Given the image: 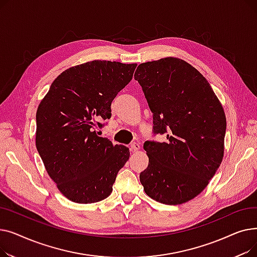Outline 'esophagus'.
<instances>
[{
    "label": "esophagus",
    "mask_w": 257,
    "mask_h": 257,
    "mask_svg": "<svg viewBox=\"0 0 257 257\" xmlns=\"http://www.w3.org/2000/svg\"><path fill=\"white\" fill-rule=\"evenodd\" d=\"M141 149V146H140V144H138V143H133V144H131V146H130V150H131V152H137V151H139Z\"/></svg>",
    "instance_id": "esophagus-1"
}]
</instances>
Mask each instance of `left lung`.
Instances as JSON below:
<instances>
[{"mask_svg": "<svg viewBox=\"0 0 257 257\" xmlns=\"http://www.w3.org/2000/svg\"><path fill=\"white\" fill-rule=\"evenodd\" d=\"M134 79L153 113L154 133H167V142L145 143L149 165L141 183L159 203H185L208 185L223 160V106L205 77L177 57L141 63Z\"/></svg>", "mask_w": 257, "mask_h": 257, "instance_id": "8db88e82", "label": "left lung"}]
</instances>
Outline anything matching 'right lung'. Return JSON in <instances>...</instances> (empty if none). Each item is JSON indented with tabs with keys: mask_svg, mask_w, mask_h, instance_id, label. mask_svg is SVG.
Returning <instances> with one entry per match:
<instances>
[{
	"mask_svg": "<svg viewBox=\"0 0 257 257\" xmlns=\"http://www.w3.org/2000/svg\"><path fill=\"white\" fill-rule=\"evenodd\" d=\"M137 63L92 60L75 65L53 81L36 111L37 151L60 193L79 204L102 201L112 192L130 152L99 137L101 119L132 79Z\"/></svg>",
	"mask_w": 257,
	"mask_h": 257,
	"instance_id": "obj_1",
	"label": "right lung"
}]
</instances>
